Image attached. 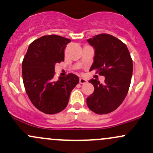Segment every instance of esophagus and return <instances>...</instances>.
<instances>
[{
    "label": "esophagus",
    "mask_w": 153,
    "mask_h": 153,
    "mask_svg": "<svg viewBox=\"0 0 153 153\" xmlns=\"http://www.w3.org/2000/svg\"><path fill=\"white\" fill-rule=\"evenodd\" d=\"M86 82H87V80L85 79H83V78H80L79 79V83L80 84H85Z\"/></svg>",
    "instance_id": "1"
}]
</instances>
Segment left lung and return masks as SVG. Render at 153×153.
<instances>
[{"label":"left lung","mask_w":153,"mask_h":153,"mask_svg":"<svg viewBox=\"0 0 153 153\" xmlns=\"http://www.w3.org/2000/svg\"><path fill=\"white\" fill-rule=\"evenodd\" d=\"M95 49L94 62L90 71L105 76L104 83L96 79L89 82L94 92L87 98L88 108L98 114L114 111L128 92L133 73V61L127 47L109 34L102 33L88 39Z\"/></svg>","instance_id":"8db88e82"}]
</instances>
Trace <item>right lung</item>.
Returning <instances> with one entry per match:
<instances>
[{
    "label": "right lung",
    "mask_w": 153,
    "mask_h": 153,
    "mask_svg": "<svg viewBox=\"0 0 153 153\" xmlns=\"http://www.w3.org/2000/svg\"><path fill=\"white\" fill-rule=\"evenodd\" d=\"M71 40L57 35L44 36L29 45L22 61L26 93L36 109L53 114L66 107L71 90L79 83L74 74L55 80V65L64 61V50Z\"/></svg>",
    "instance_id": "right-lung-1"
}]
</instances>
